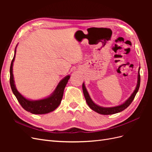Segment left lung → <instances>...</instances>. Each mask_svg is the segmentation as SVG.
<instances>
[{"label": "left lung", "instance_id": "obj_1", "mask_svg": "<svg viewBox=\"0 0 152 152\" xmlns=\"http://www.w3.org/2000/svg\"><path fill=\"white\" fill-rule=\"evenodd\" d=\"M140 67L139 68L138 70V73H137V84L136 87L134 89V91H133V93L132 94L129 96L126 101H125L123 103L121 104H119L118 106H115V107H101V106L96 104L92 99L91 98L90 96L88 93V92L87 91L86 87L85 86V84L83 83L82 84V90H83V93L84 95V97L86 99V102L88 104L90 108H91L94 111L96 112H97L99 114H102V115H112L115 113H117L118 112H121L123 111L124 110H125L130 105V104L132 103V102L134 99L136 93H137V91L139 90L140 88Z\"/></svg>", "mask_w": 152, "mask_h": 152}]
</instances>
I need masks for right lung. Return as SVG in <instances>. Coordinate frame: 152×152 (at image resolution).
Wrapping results in <instances>:
<instances>
[{"label": "right lung", "instance_id": "obj_1", "mask_svg": "<svg viewBox=\"0 0 152 152\" xmlns=\"http://www.w3.org/2000/svg\"><path fill=\"white\" fill-rule=\"evenodd\" d=\"M17 45L16 46L15 54H14V57L10 66V85L13 94L16 96L18 102L21 105V107L27 112H29L33 114L38 115L48 113L50 112L54 111L61 103L63 96L64 89H65V86L68 83L70 75H66L59 81L56 89L53 92V93L48 96V97L37 100H32L26 98L17 90L15 83V80H14L12 66L15 59Z\"/></svg>", "mask_w": 152, "mask_h": 152}]
</instances>
